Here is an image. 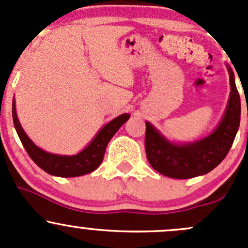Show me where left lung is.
<instances>
[{
    "instance_id": "1",
    "label": "left lung",
    "mask_w": 248,
    "mask_h": 248,
    "mask_svg": "<svg viewBox=\"0 0 248 248\" xmlns=\"http://www.w3.org/2000/svg\"><path fill=\"white\" fill-rule=\"evenodd\" d=\"M231 96L221 124L206 138L193 144H172L146 122L145 151L152 168L172 179H191L216 168L231 150L240 126L241 102L234 73L228 67Z\"/></svg>"
}]
</instances>
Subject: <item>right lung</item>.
I'll return each instance as SVG.
<instances>
[{"mask_svg": "<svg viewBox=\"0 0 248 248\" xmlns=\"http://www.w3.org/2000/svg\"><path fill=\"white\" fill-rule=\"evenodd\" d=\"M12 111H13V121L17 136L32 161L47 174L61 177L81 176V175L89 174L98 168L99 164L103 161L104 152H106L107 145L110 139L119 131L120 127L129 119V114L120 115L116 119L110 121L108 124H106L94 137L91 144L81 152L74 155V156H60V155L47 154L41 150L26 136L19 120H17L14 102Z\"/></svg>", "mask_w": 248, "mask_h": 248, "instance_id": "add662e5", "label": "right lung"}]
</instances>
